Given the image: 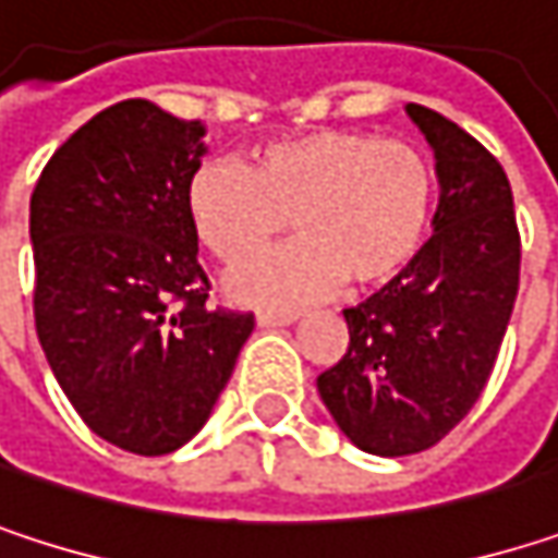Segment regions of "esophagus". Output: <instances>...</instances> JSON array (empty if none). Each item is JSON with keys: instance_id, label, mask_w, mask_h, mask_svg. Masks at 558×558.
<instances>
[{"instance_id": "1", "label": "esophagus", "mask_w": 558, "mask_h": 558, "mask_svg": "<svg viewBox=\"0 0 558 558\" xmlns=\"http://www.w3.org/2000/svg\"><path fill=\"white\" fill-rule=\"evenodd\" d=\"M290 323H296V313H258V326L262 329H275V326H290Z\"/></svg>"}]
</instances>
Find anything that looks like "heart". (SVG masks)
I'll return each instance as SVG.
<instances>
[{
	"instance_id": "b5f03b06",
	"label": "heart",
	"mask_w": 558,
	"mask_h": 558,
	"mask_svg": "<svg viewBox=\"0 0 558 558\" xmlns=\"http://www.w3.org/2000/svg\"><path fill=\"white\" fill-rule=\"evenodd\" d=\"M436 168L416 145L352 129H316L255 148L248 170L206 161L190 173L183 206L196 242L241 265L278 231L300 240L229 275L248 306H303L381 287L403 275L429 239Z\"/></svg>"
}]
</instances>
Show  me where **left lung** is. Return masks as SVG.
<instances>
[{
    "label": "left lung",
    "mask_w": 558,
    "mask_h": 558,
    "mask_svg": "<svg viewBox=\"0 0 558 558\" xmlns=\"http://www.w3.org/2000/svg\"><path fill=\"white\" fill-rule=\"evenodd\" d=\"M436 158L433 239L365 303L342 310L345 355L316 378L339 429L372 456L436 446L482 397L520 287L513 193L498 158L407 102Z\"/></svg>",
    "instance_id": "1"
}]
</instances>
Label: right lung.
<instances>
[{"label": "right lung", "instance_id": "obj_1", "mask_svg": "<svg viewBox=\"0 0 558 558\" xmlns=\"http://www.w3.org/2000/svg\"><path fill=\"white\" fill-rule=\"evenodd\" d=\"M203 122L125 99L76 129L32 193L35 326L83 423L135 456H168L209 420L252 313L206 310L183 190Z\"/></svg>", "mask_w": 558, "mask_h": 558}]
</instances>
